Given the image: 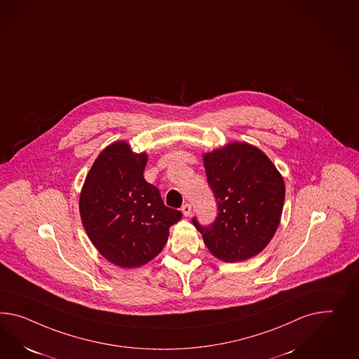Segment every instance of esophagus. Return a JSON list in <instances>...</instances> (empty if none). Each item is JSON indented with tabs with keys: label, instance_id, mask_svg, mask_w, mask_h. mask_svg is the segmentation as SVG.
Returning <instances> with one entry per match:
<instances>
[{
	"label": "esophagus",
	"instance_id": "obj_1",
	"mask_svg": "<svg viewBox=\"0 0 359 359\" xmlns=\"http://www.w3.org/2000/svg\"><path fill=\"white\" fill-rule=\"evenodd\" d=\"M181 211H182V213H184V216H190L191 215V205L189 204V203H186V204H184L182 207H181Z\"/></svg>",
	"mask_w": 359,
	"mask_h": 359
}]
</instances>
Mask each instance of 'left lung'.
Segmentation results:
<instances>
[{
	"mask_svg": "<svg viewBox=\"0 0 359 359\" xmlns=\"http://www.w3.org/2000/svg\"><path fill=\"white\" fill-rule=\"evenodd\" d=\"M219 215L210 226L195 228L212 255L224 262L255 257L273 238L285 201V184L259 148L233 142L203 155Z\"/></svg>",
	"mask_w": 359,
	"mask_h": 359,
	"instance_id": "8db88e82",
	"label": "left lung"
}]
</instances>
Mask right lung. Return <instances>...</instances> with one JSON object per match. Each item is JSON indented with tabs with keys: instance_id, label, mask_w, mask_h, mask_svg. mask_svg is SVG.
<instances>
[{
	"instance_id": "1",
	"label": "right lung",
	"mask_w": 359,
	"mask_h": 359,
	"mask_svg": "<svg viewBox=\"0 0 359 359\" xmlns=\"http://www.w3.org/2000/svg\"><path fill=\"white\" fill-rule=\"evenodd\" d=\"M146 152L120 140L104 148L79 195L83 228L97 251L114 266L147 264L165 246L169 228L182 213L168 208L156 186L143 177Z\"/></svg>"
}]
</instances>
